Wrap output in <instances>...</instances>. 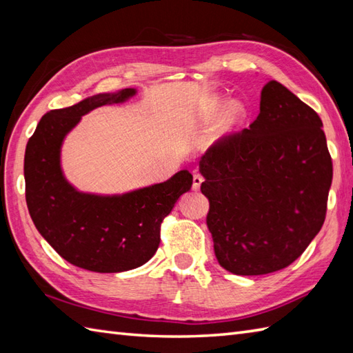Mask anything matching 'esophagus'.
Segmentation results:
<instances>
[{"label": "esophagus", "mask_w": 353, "mask_h": 353, "mask_svg": "<svg viewBox=\"0 0 353 353\" xmlns=\"http://www.w3.org/2000/svg\"><path fill=\"white\" fill-rule=\"evenodd\" d=\"M203 176L201 174H199V172H196V174H194V179H192V190L194 191H197V190H200V185L203 183Z\"/></svg>", "instance_id": "34e87169"}]
</instances>
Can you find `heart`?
<instances>
[{"label": "heart", "mask_w": 353, "mask_h": 353, "mask_svg": "<svg viewBox=\"0 0 353 353\" xmlns=\"http://www.w3.org/2000/svg\"><path fill=\"white\" fill-rule=\"evenodd\" d=\"M224 108V100H215L214 104H212V109H211V114L212 115H216L220 114V110ZM244 108L241 106V104H234V106L230 108V112L228 115V119L226 123H224L220 129H216L215 133L211 137V144H214V142H219L223 137H226V134L230 132L232 127H234L235 123H238L239 119H241L244 117Z\"/></svg>", "instance_id": "heart-1"}]
</instances>
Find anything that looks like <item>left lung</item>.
<instances>
[{
    "instance_id": "8db88e82",
    "label": "left lung",
    "mask_w": 353,
    "mask_h": 353,
    "mask_svg": "<svg viewBox=\"0 0 353 353\" xmlns=\"http://www.w3.org/2000/svg\"><path fill=\"white\" fill-rule=\"evenodd\" d=\"M317 112L270 80L259 115L200 161L215 256L228 272L259 276L292 264L326 219L332 159Z\"/></svg>"
}]
</instances>
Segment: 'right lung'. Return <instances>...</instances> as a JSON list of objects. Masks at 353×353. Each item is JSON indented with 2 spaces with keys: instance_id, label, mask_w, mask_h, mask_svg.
I'll return each mask as SVG.
<instances>
[{
  "instance_id": "obj_1",
  "label": "right lung",
  "mask_w": 353,
  "mask_h": 353,
  "mask_svg": "<svg viewBox=\"0 0 353 353\" xmlns=\"http://www.w3.org/2000/svg\"><path fill=\"white\" fill-rule=\"evenodd\" d=\"M134 92L127 88L50 110L27 142L24 177L30 216L63 259L89 272H127L152 259L163 219L192 185L191 172L182 170L167 182L123 196H95L79 192L63 177L61 147L66 133L88 112L123 103Z\"/></svg>"
}]
</instances>
